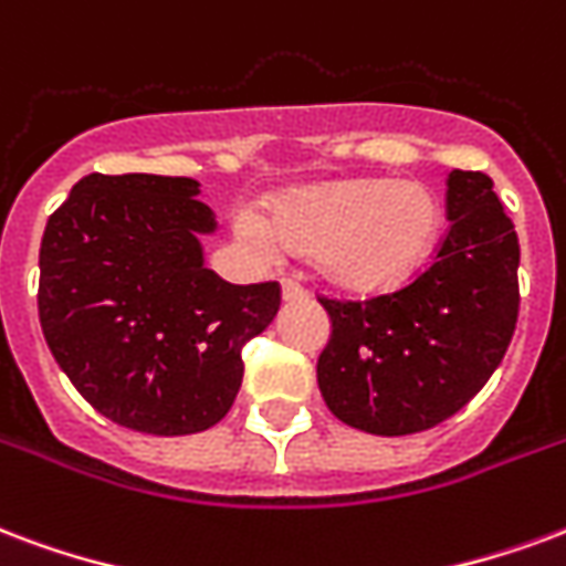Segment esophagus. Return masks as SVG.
Segmentation results:
<instances>
[{
  "label": "esophagus",
  "instance_id": "obj_1",
  "mask_svg": "<svg viewBox=\"0 0 566 566\" xmlns=\"http://www.w3.org/2000/svg\"><path fill=\"white\" fill-rule=\"evenodd\" d=\"M283 298H286V301H298V298H307V289L301 286L298 280L286 277V280H283Z\"/></svg>",
  "mask_w": 566,
  "mask_h": 566
}]
</instances>
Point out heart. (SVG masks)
Segmentation results:
<instances>
[{"label":"heart","instance_id":"obj_1","mask_svg":"<svg viewBox=\"0 0 566 566\" xmlns=\"http://www.w3.org/2000/svg\"><path fill=\"white\" fill-rule=\"evenodd\" d=\"M443 229V201L419 180L346 177L292 189L262 210V222L241 220L238 232L268 247L319 259L337 286L379 292L401 286L434 253Z\"/></svg>","mask_w":566,"mask_h":566}]
</instances>
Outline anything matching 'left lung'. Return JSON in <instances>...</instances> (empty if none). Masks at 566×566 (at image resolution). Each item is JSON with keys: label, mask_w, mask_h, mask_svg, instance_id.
<instances>
[{"label": "left lung", "mask_w": 566, "mask_h": 566, "mask_svg": "<svg viewBox=\"0 0 566 566\" xmlns=\"http://www.w3.org/2000/svg\"><path fill=\"white\" fill-rule=\"evenodd\" d=\"M449 229L403 286L316 295L332 340L316 361L325 403L379 437L428 431L489 382L518 319V238L492 177L452 168Z\"/></svg>", "instance_id": "obj_1"}]
</instances>
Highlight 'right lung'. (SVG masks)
I'll list each match as a JSON object with an SVG mask.
<instances>
[{"label": "right lung", "instance_id": "add662e5", "mask_svg": "<svg viewBox=\"0 0 566 566\" xmlns=\"http://www.w3.org/2000/svg\"><path fill=\"white\" fill-rule=\"evenodd\" d=\"M189 177L86 175L39 250V319L56 365L111 422L208 431L232 410L243 346L280 311L277 280L232 286L201 265L213 213Z\"/></svg>", "mask_w": 566, "mask_h": 566}]
</instances>
